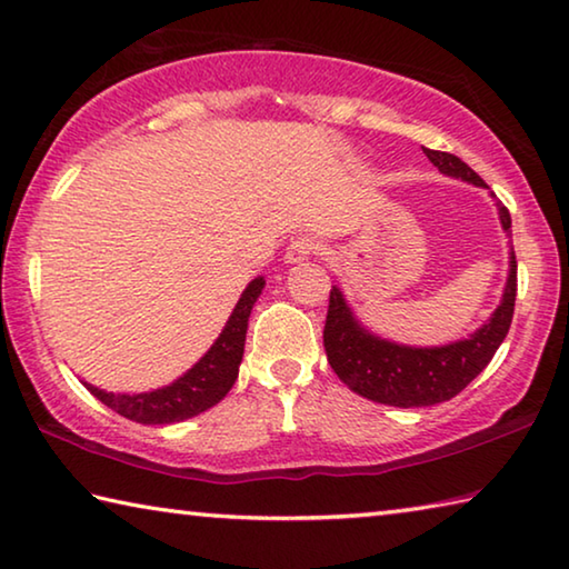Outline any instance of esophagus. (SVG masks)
I'll list each match as a JSON object with an SVG mask.
<instances>
[{"instance_id":"esophagus-1","label":"esophagus","mask_w":569,"mask_h":569,"mask_svg":"<svg viewBox=\"0 0 569 569\" xmlns=\"http://www.w3.org/2000/svg\"><path fill=\"white\" fill-rule=\"evenodd\" d=\"M319 240H313L311 236H301L291 240V246L286 248V263H303L308 258L319 253Z\"/></svg>"}]
</instances>
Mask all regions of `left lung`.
I'll return each instance as SVG.
<instances>
[{"instance_id":"left-lung-1","label":"left lung","mask_w":569,"mask_h":569,"mask_svg":"<svg viewBox=\"0 0 569 569\" xmlns=\"http://www.w3.org/2000/svg\"><path fill=\"white\" fill-rule=\"evenodd\" d=\"M423 156L435 162L445 176L461 178L471 186H485V180L451 152L423 148ZM497 208L502 228L509 233V228H512L509 210L502 203ZM515 298L517 261L512 253L509 256V278L502 303L497 306L489 323L481 326L477 333H471L465 341L435 346V349H411V346L383 341L379 336L361 329L343 293L333 286L323 326L326 356H329L336 377L363 399L401 409L431 407V403L457 397L492 361L499 343L505 341L509 326H512Z\"/></svg>"}]
</instances>
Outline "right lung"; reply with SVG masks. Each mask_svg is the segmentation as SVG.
<instances>
[{
  "mask_svg": "<svg viewBox=\"0 0 569 569\" xmlns=\"http://www.w3.org/2000/svg\"><path fill=\"white\" fill-rule=\"evenodd\" d=\"M266 281L256 278L236 303L233 313L226 323L223 333L218 341L210 346V351L200 359L188 373H182L178 381L170 387H162L146 393H112L102 391L92 383H84L94 393L104 407L118 411L120 417L138 421V423H172L190 417H198L200 411L226 397L238 379V366L243 359L246 346V331H248V316L253 311V303L261 296Z\"/></svg>",
  "mask_w": 569,
  "mask_h": 569,
  "instance_id": "right-lung-1",
  "label": "right lung"
}]
</instances>
